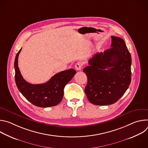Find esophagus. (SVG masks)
I'll return each instance as SVG.
<instances>
[{
  "mask_svg": "<svg viewBox=\"0 0 148 148\" xmlns=\"http://www.w3.org/2000/svg\"><path fill=\"white\" fill-rule=\"evenodd\" d=\"M82 66V64L81 62H77L75 66V68L77 70H81Z\"/></svg>",
  "mask_w": 148,
  "mask_h": 148,
  "instance_id": "obj_1",
  "label": "esophagus"
}]
</instances>
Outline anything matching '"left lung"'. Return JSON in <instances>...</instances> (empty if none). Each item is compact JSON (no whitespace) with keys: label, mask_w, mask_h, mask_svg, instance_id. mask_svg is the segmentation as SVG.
<instances>
[{"label":"left lung","mask_w":148,"mask_h":148,"mask_svg":"<svg viewBox=\"0 0 148 148\" xmlns=\"http://www.w3.org/2000/svg\"><path fill=\"white\" fill-rule=\"evenodd\" d=\"M111 48L97 53L83 69L87 77L85 93L94 105L115 103L128 88L131 81L132 59L124 40L111 36Z\"/></svg>","instance_id":"left-lung-1"}]
</instances>
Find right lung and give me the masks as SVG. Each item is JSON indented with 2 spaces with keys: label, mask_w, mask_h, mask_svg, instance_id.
Returning <instances> with one entry per match:
<instances>
[{
  "label": "right lung",
  "mask_w": 148,
  "mask_h": 148,
  "mask_svg": "<svg viewBox=\"0 0 148 148\" xmlns=\"http://www.w3.org/2000/svg\"><path fill=\"white\" fill-rule=\"evenodd\" d=\"M21 50L16 56L14 64L18 90L35 106L46 108L58 105L64 95L65 86L75 74V70L71 69L62 71L55 74L46 83L32 84L24 79L18 67V57Z\"/></svg>",
  "instance_id": "add662e5"
}]
</instances>
